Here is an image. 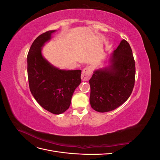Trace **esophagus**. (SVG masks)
<instances>
[{
	"label": "esophagus",
	"mask_w": 160,
	"mask_h": 160,
	"mask_svg": "<svg viewBox=\"0 0 160 160\" xmlns=\"http://www.w3.org/2000/svg\"><path fill=\"white\" fill-rule=\"evenodd\" d=\"M91 72H92V69L91 67H85V68L82 71V74H81V79L83 81H87L89 80L91 75Z\"/></svg>",
	"instance_id": "obj_1"
}]
</instances>
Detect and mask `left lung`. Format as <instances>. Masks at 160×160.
<instances>
[{
    "mask_svg": "<svg viewBox=\"0 0 160 160\" xmlns=\"http://www.w3.org/2000/svg\"><path fill=\"white\" fill-rule=\"evenodd\" d=\"M109 63L107 67L95 70L89 80L91 106L101 113L118 108L132 93L135 64L128 41H121L111 54Z\"/></svg>",
    "mask_w": 160,
    "mask_h": 160,
    "instance_id": "1",
    "label": "left lung"
}]
</instances>
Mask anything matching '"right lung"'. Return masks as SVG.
<instances>
[{
    "mask_svg": "<svg viewBox=\"0 0 160 160\" xmlns=\"http://www.w3.org/2000/svg\"><path fill=\"white\" fill-rule=\"evenodd\" d=\"M56 31L41 34L34 41L27 55V73L30 91L42 108L53 114L69 109L72 94L81 83V70H62L43 57L41 49Z\"/></svg>",
    "mask_w": 160,
    "mask_h": 160,
    "instance_id": "add662e5",
    "label": "right lung"
}]
</instances>
